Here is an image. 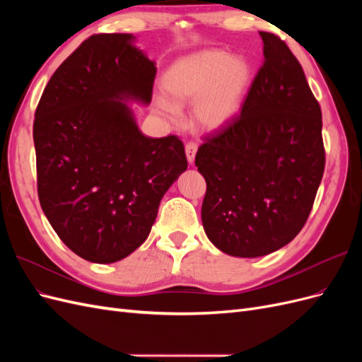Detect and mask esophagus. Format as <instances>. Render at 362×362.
<instances>
[{
    "label": "esophagus",
    "mask_w": 362,
    "mask_h": 362,
    "mask_svg": "<svg viewBox=\"0 0 362 362\" xmlns=\"http://www.w3.org/2000/svg\"><path fill=\"white\" fill-rule=\"evenodd\" d=\"M196 151H198V144H194V141H187V144H185V156H187L190 164L194 161Z\"/></svg>",
    "instance_id": "34e87169"
}]
</instances>
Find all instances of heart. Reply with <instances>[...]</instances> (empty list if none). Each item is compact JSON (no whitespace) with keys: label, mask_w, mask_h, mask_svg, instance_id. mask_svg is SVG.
Returning a JSON list of instances; mask_svg holds the SVG:
<instances>
[{"label":"heart","mask_w":362,"mask_h":362,"mask_svg":"<svg viewBox=\"0 0 362 362\" xmlns=\"http://www.w3.org/2000/svg\"><path fill=\"white\" fill-rule=\"evenodd\" d=\"M249 80L250 66L243 57H229L218 49L190 54L164 72L161 87L172 104L160 101V110L169 119H177V105L194 101L193 117L198 125L222 128L237 115Z\"/></svg>","instance_id":"heart-1"}]
</instances>
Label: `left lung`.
I'll list each match as a JSON object with an SVG mask.
<instances>
[{
  "mask_svg": "<svg viewBox=\"0 0 362 362\" xmlns=\"http://www.w3.org/2000/svg\"><path fill=\"white\" fill-rule=\"evenodd\" d=\"M264 63L242 113L204 137L194 164L206 182V237L233 257L288 245L308 218L325 170L322 110L287 43L259 31Z\"/></svg>",
  "mask_w": 362,
  "mask_h": 362,
  "instance_id": "left-lung-1",
  "label": "left lung"
}]
</instances>
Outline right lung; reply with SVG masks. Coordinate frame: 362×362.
Wrapping results in <instances>:
<instances>
[{"label":"right lung","instance_id":"right-lung-1","mask_svg":"<svg viewBox=\"0 0 362 362\" xmlns=\"http://www.w3.org/2000/svg\"><path fill=\"white\" fill-rule=\"evenodd\" d=\"M133 35L86 39L52 74L35 113L37 194L62 242L100 264L148 238L187 169L177 136L141 134L128 100L149 104L157 68Z\"/></svg>","mask_w":362,"mask_h":362}]
</instances>
